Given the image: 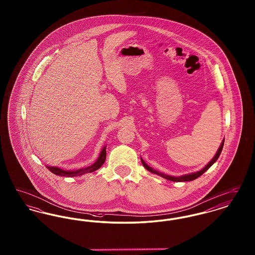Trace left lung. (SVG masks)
<instances>
[{
    "instance_id": "1",
    "label": "left lung",
    "mask_w": 255,
    "mask_h": 255,
    "mask_svg": "<svg viewBox=\"0 0 255 255\" xmlns=\"http://www.w3.org/2000/svg\"><path fill=\"white\" fill-rule=\"evenodd\" d=\"M224 142H225V139H223V141H222V143H221V145L219 147L218 151H217V153H216V155L213 157V158L206 164V166L203 168L202 170H200V171H198V172H195V173H190V174H186V175H182V176H180V177H173V176H169V175H166V174H163V173H161V172H158L157 170L153 169L152 167H150L149 165H147L145 163V161L142 159V158H140L141 159V163H142V165L145 167L146 169L148 170V171H150L151 173H154V174H157L158 176H160V177H162V178H164V179H166V180H169V181H172V182H189V181H193L195 179H197V178H199L200 176H202L205 172H206V170L208 169L217 159H218L219 156L221 155V152H222V150H223V146H224Z\"/></svg>"
}]
</instances>
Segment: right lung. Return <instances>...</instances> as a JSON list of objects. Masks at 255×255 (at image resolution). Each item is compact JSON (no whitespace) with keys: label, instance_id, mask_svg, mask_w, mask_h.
<instances>
[{"label":"right lung","instance_id":"obj_1","mask_svg":"<svg viewBox=\"0 0 255 255\" xmlns=\"http://www.w3.org/2000/svg\"><path fill=\"white\" fill-rule=\"evenodd\" d=\"M105 159H106V146L101 150L100 152V155L97 159V161L92 164L91 166H88L86 168H81V169L73 170V171H68V170L61 169L59 167H56V166H47L48 169L52 172L53 174L55 175H58V176H62V177H76V176H81V175H84L86 173H91V172H94L96 170L99 169L102 164L105 162Z\"/></svg>","mask_w":255,"mask_h":255}]
</instances>
